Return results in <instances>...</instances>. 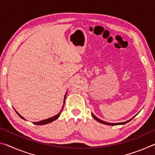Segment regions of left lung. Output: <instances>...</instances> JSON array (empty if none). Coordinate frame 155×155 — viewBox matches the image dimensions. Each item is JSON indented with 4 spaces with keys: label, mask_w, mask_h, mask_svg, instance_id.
<instances>
[{
    "label": "left lung",
    "mask_w": 155,
    "mask_h": 155,
    "mask_svg": "<svg viewBox=\"0 0 155 155\" xmlns=\"http://www.w3.org/2000/svg\"><path fill=\"white\" fill-rule=\"evenodd\" d=\"M91 115H92V117H94V119H95L96 121H98V122H99L100 123H102V124H107V125H111V126H115V125H122V124H127V123H128V122H130L131 120H132L133 117H133L131 119H130V120H127V121H126V122H120V123H109V122H104V121H103V120H100L99 118H98V117H96L95 115H94L92 113H91Z\"/></svg>",
    "instance_id": "1"
}]
</instances>
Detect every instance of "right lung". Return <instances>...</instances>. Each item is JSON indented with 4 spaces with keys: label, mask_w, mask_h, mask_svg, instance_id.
Wrapping results in <instances>:
<instances>
[{
    "label": "right lung",
    "mask_w": 155,
    "mask_h": 155,
    "mask_svg": "<svg viewBox=\"0 0 155 155\" xmlns=\"http://www.w3.org/2000/svg\"><path fill=\"white\" fill-rule=\"evenodd\" d=\"M66 94H67V92L65 93V96H64V105H63V107H62V109H61V111H60L58 114H57V115H54V116H52V117H49V118H48V119H46V120H41V121H39V122H33V124H36V125H44V124H48V123H51V122H53L54 120H57V118H58V117L60 116V114H61V111H62V109H63V108H64V103H65V96H66ZM15 112L17 113V114L19 115V116L21 117V118L22 119H23V120H26L24 117H22V115H20L19 114H18V113L15 111Z\"/></svg>",
    "instance_id": "right-lung-1"
}]
</instances>
